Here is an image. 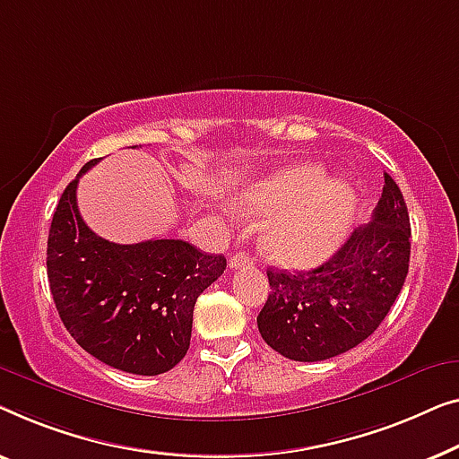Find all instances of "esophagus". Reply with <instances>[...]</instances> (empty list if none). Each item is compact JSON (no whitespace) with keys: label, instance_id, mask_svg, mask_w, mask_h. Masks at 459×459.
I'll list each match as a JSON object with an SVG mask.
<instances>
[{"label":"esophagus","instance_id":"esophagus-1","mask_svg":"<svg viewBox=\"0 0 459 459\" xmlns=\"http://www.w3.org/2000/svg\"><path fill=\"white\" fill-rule=\"evenodd\" d=\"M251 264H254V260H251V257L245 254V251H238V254H235L229 260V268L230 270H237V268H245V266H251Z\"/></svg>","mask_w":459,"mask_h":459}]
</instances>
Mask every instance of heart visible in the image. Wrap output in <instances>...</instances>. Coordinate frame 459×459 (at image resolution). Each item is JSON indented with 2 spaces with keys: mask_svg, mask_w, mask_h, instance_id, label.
<instances>
[{
  "mask_svg": "<svg viewBox=\"0 0 459 459\" xmlns=\"http://www.w3.org/2000/svg\"><path fill=\"white\" fill-rule=\"evenodd\" d=\"M237 205L245 214H273L264 243L274 260L314 266L343 243L356 218L358 195L345 180H326L325 168L306 164L251 186Z\"/></svg>",
  "mask_w": 459,
  "mask_h": 459,
  "instance_id": "1",
  "label": "heart"
}]
</instances>
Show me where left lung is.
I'll return each instance as SVG.
<instances>
[{"mask_svg":"<svg viewBox=\"0 0 459 459\" xmlns=\"http://www.w3.org/2000/svg\"><path fill=\"white\" fill-rule=\"evenodd\" d=\"M410 216L385 172L370 224L309 273L268 268L270 295L257 316L262 339L295 361H322L353 350L380 326L410 268Z\"/></svg>","mask_w":459,"mask_h":459,"instance_id":"obj_1","label":"left lung"}]
</instances>
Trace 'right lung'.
I'll return each mask as SVG.
<instances>
[{
  "mask_svg": "<svg viewBox=\"0 0 459 459\" xmlns=\"http://www.w3.org/2000/svg\"><path fill=\"white\" fill-rule=\"evenodd\" d=\"M64 189L48 237L57 314L87 353L116 370L156 377L185 358L197 297L227 268L180 238L120 245L87 227L76 205L82 172Z\"/></svg>",
  "mask_w": 459,
  "mask_h": 459,
  "instance_id": "add662e5",
  "label": "right lung"
}]
</instances>
